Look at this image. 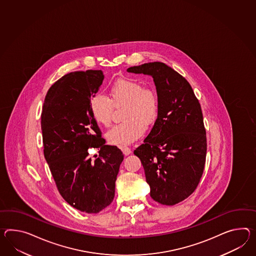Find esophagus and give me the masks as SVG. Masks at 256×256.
Returning a JSON list of instances; mask_svg holds the SVG:
<instances>
[{
    "label": "esophagus",
    "instance_id": "34e87169",
    "mask_svg": "<svg viewBox=\"0 0 256 256\" xmlns=\"http://www.w3.org/2000/svg\"><path fill=\"white\" fill-rule=\"evenodd\" d=\"M121 150L123 152V154H124L125 156H128V154H131L130 148H128V147H126V146L121 147Z\"/></svg>",
    "mask_w": 256,
    "mask_h": 256
}]
</instances>
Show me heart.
Masks as SVG:
<instances>
[{
	"label": "heart",
	"instance_id": "b5f03b06",
	"mask_svg": "<svg viewBox=\"0 0 256 256\" xmlns=\"http://www.w3.org/2000/svg\"><path fill=\"white\" fill-rule=\"evenodd\" d=\"M125 107V122L114 126L106 133L110 144L123 146L142 137L146 126L152 125L159 114V97L152 88H144L140 82L121 78L114 82L109 98L94 94L90 100V112L100 125L108 126L112 122L114 108Z\"/></svg>",
	"mask_w": 256,
	"mask_h": 256
}]
</instances>
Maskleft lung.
<instances>
[{
    "instance_id": "1",
    "label": "left lung",
    "mask_w": 256,
    "mask_h": 256,
    "mask_svg": "<svg viewBox=\"0 0 256 256\" xmlns=\"http://www.w3.org/2000/svg\"><path fill=\"white\" fill-rule=\"evenodd\" d=\"M126 71L150 76L156 84L158 118L134 154L144 166L150 197L174 206L194 192L204 169L207 144L199 100L187 80L164 62Z\"/></svg>"
}]
</instances>
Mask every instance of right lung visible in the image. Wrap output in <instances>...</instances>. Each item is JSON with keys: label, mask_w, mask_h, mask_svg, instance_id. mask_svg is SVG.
Listing matches in <instances>:
<instances>
[{"label": "right lung", "mask_w": 256, "mask_h": 256, "mask_svg": "<svg viewBox=\"0 0 256 256\" xmlns=\"http://www.w3.org/2000/svg\"><path fill=\"white\" fill-rule=\"evenodd\" d=\"M104 78L102 70L64 76L49 88L42 112L44 157L57 188L68 204L88 214L112 202L124 159L116 146L106 145L90 112ZM88 148H97L100 156L90 158Z\"/></svg>", "instance_id": "1"}]
</instances>
